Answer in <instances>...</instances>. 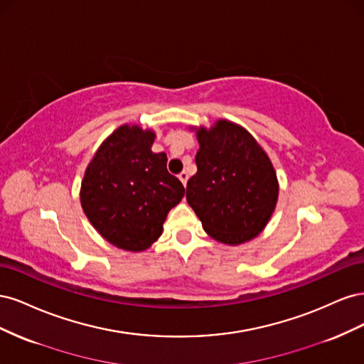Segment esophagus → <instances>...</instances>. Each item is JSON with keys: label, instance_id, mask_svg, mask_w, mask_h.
Here are the masks:
<instances>
[{"label": "esophagus", "instance_id": "esophagus-1", "mask_svg": "<svg viewBox=\"0 0 364 364\" xmlns=\"http://www.w3.org/2000/svg\"><path fill=\"white\" fill-rule=\"evenodd\" d=\"M179 179H181V182L183 183V186H186V182H188V173L182 171V173L179 174Z\"/></svg>", "mask_w": 364, "mask_h": 364}]
</instances>
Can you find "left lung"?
<instances>
[{
	"label": "left lung",
	"instance_id": "left-lung-1",
	"mask_svg": "<svg viewBox=\"0 0 364 364\" xmlns=\"http://www.w3.org/2000/svg\"><path fill=\"white\" fill-rule=\"evenodd\" d=\"M191 130L200 147L197 173L186 183V202L205 232L220 243L238 246L253 240L278 202L279 183L270 158L232 121L217 119L213 127Z\"/></svg>",
	"mask_w": 364,
	"mask_h": 364
}]
</instances>
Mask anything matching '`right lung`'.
<instances>
[{
	"label": "right lung",
	"mask_w": 364,
	"mask_h": 364,
	"mask_svg": "<svg viewBox=\"0 0 364 364\" xmlns=\"http://www.w3.org/2000/svg\"><path fill=\"white\" fill-rule=\"evenodd\" d=\"M155 132L123 124L87 164L80 203L87 220L109 243L127 252L149 249L162 235L170 209L185 194L167 171V155L153 153Z\"/></svg>",
	"instance_id": "add662e5"
}]
</instances>
